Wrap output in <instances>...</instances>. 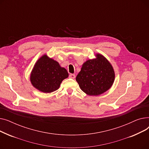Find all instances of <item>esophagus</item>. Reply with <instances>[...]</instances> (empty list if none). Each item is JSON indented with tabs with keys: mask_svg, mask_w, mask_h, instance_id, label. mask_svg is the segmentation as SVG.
Instances as JSON below:
<instances>
[{
	"mask_svg": "<svg viewBox=\"0 0 149 149\" xmlns=\"http://www.w3.org/2000/svg\"><path fill=\"white\" fill-rule=\"evenodd\" d=\"M69 77L70 78V79H74L75 77V74H70L69 76Z\"/></svg>",
	"mask_w": 149,
	"mask_h": 149,
	"instance_id": "1",
	"label": "esophagus"
}]
</instances>
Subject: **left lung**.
Listing matches in <instances>:
<instances>
[{
	"instance_id": "1",
	"label": "left lung",
	"mask_w": 149,
	"mask_h": 149,
	"mask_svg": "<svg viewBox=\"0 0 149 149\" xmlns=\"http://www.w3.org/2000/svg\"><path fill=\"white\" fill-rule=\"evenodd\" d=\"M89 59L82 65L76 81L80 89L87 95L97 96L111 88L115 80V72L112 65L100 54Z\"/></svg>"
}]
</instances>
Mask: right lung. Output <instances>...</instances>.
Returning a JSON list of instances; mask_svg holds the SVG:
<instances>
[{
	"instance_id": "obj_1",
	"label": "right lung",
	"mask_w": 149,
	"mask_h": 149,
	"mask_svg": "<svg viewBox=\"0 0 149 149\" xmlns=\"http://www.w3.org/2000/svg\"><path fill=\"white\" fill-rule=\"evenodd\" d=\"M69 76L67 70L58 63L43 55L39 58L31 71L30 80L33 86L44 93L57 90L61 83Z\"/></svg>"
}]
</instances>
